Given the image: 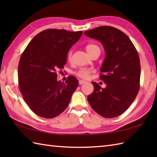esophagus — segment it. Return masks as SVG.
I'll use <instances>...</instances> for the list:
<instances>
[{"label": "esophagus", "instance_id": "esophagus-1", "mask_svg": "<svg viewBox=\"0 0 157 157\" xmlns=\"http://www.w3.org/2000/svg\"><path fill=\"white\" fill-rule=\"evenodd\" d=\"M85 83H86V82L84 81V80H82V79H81V80L79 81V85H82V84H85Z\"/></svg>", "mask_w": 157, "mask_h": 157}]
</instances>
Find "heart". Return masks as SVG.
<instances>
[{
  "label": "heart",
  "mask_w": 157,
  "mask_h": 157,
  "mask_svg": "<svg viewBox=\"0 0 157 157\" xmlns=\"http://www.w3.org/2000/svg\"><path fill=\"white\" fill-rule=\"evenodd\" d=\"M86 51L88 52V54H90L92 51H94L95 49H99L100 48L98 47V46L94 44H89L87 46H86ZM72 57V52L69 51L67 55V58L69 61L71 59ZM92 72V69H89V68H81L79 69L78 71L76 72V75L79 76V78H82L83 79H87L88 78V77L90 75V73Z\"/></svg>",
  "instance_id": "obj_1"
}]
</instances>
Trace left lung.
I'll return each instance as SVG.
<instances>
[{
	"label": "left lung",
	"mask_w": 157,
	"mask_h": 157,
	"mask_svg": "<svg viewBox=\"0 0 157 157\" xmlns=\"http://www.w3.org/2000/svg\"><path fill=\"white\" fill-rule=\"evenodd\" d=\"M84 34L101 42L105 51L100 78L106 88L92 82L94 91L88 96V102L103 117H115L129 107L140 90L138 53L128 36L111 26H100Z\"/></svg>",
	"instance_id": "8db88e82"
}]
</instances>
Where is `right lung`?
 <instances>
[{
	"instance_id": "add662e5",
	"label": "right lung",
	"mask_w": 157,
	"mask_h": 157,
	"mask_svg": "<svg viewBox=\"0 0 157 157\" xmlns=\"http://www.w3.org/2000/svg\"><path fill=\"white\" fill-rule=\"evenodd\" d=\"M82 34L46 29L35 36L22 53L19 87L25 102L37 115L54 118L67 107L79 82L71 75L65 83L57 81V72L66 64L67 52Z\"/></svg>"
}]
</instances>
